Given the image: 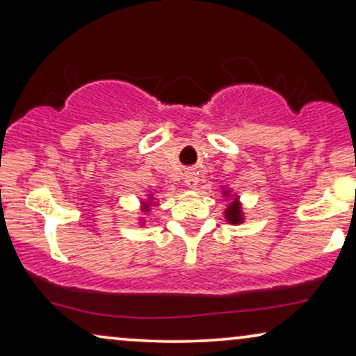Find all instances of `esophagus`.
<instances>
[{"instance_id":"1","label":"esophagus","mask_w":356,"mask_h":356,"mask_svg":"<svg viewBox=\"0 0 356 356\" xmlns=\"http://www.w3.org/2000/svg\"><path fill=\"white\" fill-rule=\"evenodd\" d=\"M184 184H186L188 188L196 189V188H197V184H199V178H197V175L194 173V172H189V173L184 175Z\"/></svg>"}]
</instances>
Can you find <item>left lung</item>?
<instances>
[{"mask_svg":"<svg viewBox=\"0 0 356 356\" xmlns=\"http://www.w3.org/2000/svg\"><path fill=\"white\" fill-rule=\"evenodd\" d=\"M222 196L225 197L227 209L223 211V216H225V220L232 225H240V223L245 222V212H243V206L240 201V196L236 193H233L230 188L222 186Z\"/></svg>","mask_w":356,"mask_h":356,"instance_id":"obj_1","label":"left lung"}]
</instances>
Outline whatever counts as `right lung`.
I'll list each match as a JSON object with an SVG mask.
<instances>
[{"mask_svg": "<svg viewBox=\"0 0 356 356\" xmlns=\"http://www.w3.org/2000/svg\"><path fill=\"white\" fill-rule=\"evenodd\" d=\"M157 206H159V202L154 199V194H149L147 199H143V201H140V212L145 213L150 211V207H157ZM144 223H145L144 218L139 217V225L143 227Z\"/></svg>", "mask_w": 356, "mask_h": 356, "instance_id": "add662e5", "label": "right lung"}]
</instances>
